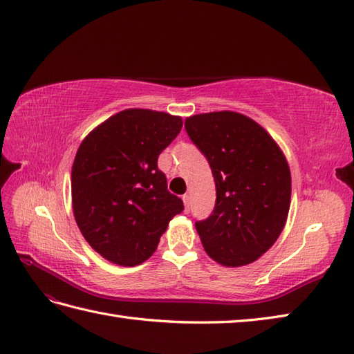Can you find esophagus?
Wrapping results in <instances>:
<instances>
[{"mask_svg":"<svg viewBox=\"0 0 354 354\" xmlns=\"http://www.w3.org/2000/svg\"><path fill=\"white\" fill-rule=\"evenodd\" d=\"M183 203H185V209H186V212L189 210V204H191V197H189V194H185L183 195Z\"/></svg>","mask_w":354,"mask_h":354,"instance_id":"34e87169","label":"esophagus"}]
</instances>
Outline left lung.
Listing matches in <instances>:
<instances>
[{
    "label": "left lung",
    "mask_w": 354,
    "mask_h": 354,
    "mask_svg": "<svg viewBox=\"0 0 354 354\" xmlns=\"http://www.w3.org/2000/svg\"><path fill=\"white\" fill-rule=\"evenodd\" d=\"M185 129L206 157L216 186L214 212L195 227L218 263L254 262L283 230L290 172L274 139L250 118L212 112L186 118Z\"/></svg>",
    "instance_id": "left-lung-1"
}]
</instances>
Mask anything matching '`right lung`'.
Returning a JSON list of instances; mask_svg holds the SVG:
<instances>
[{
	"label": "right lung",
	"instance_id": "add662e5",
	"mask_svg": "<svg viewBox=\"0 0 354 354\" xmlns=\"http://www.w3.org/2000/svg\"><path fill=\"white\" fill-rule=\"evenodd\" d=\"M182 125L180 116L129 109L92 130L78 148L71 174L74 216L84 239L107 261L142 263L172 216L183 212L157 167Z\"/></svg>",
	"mask_w": 354,
	"mask_h": 354
}]
</instances>
